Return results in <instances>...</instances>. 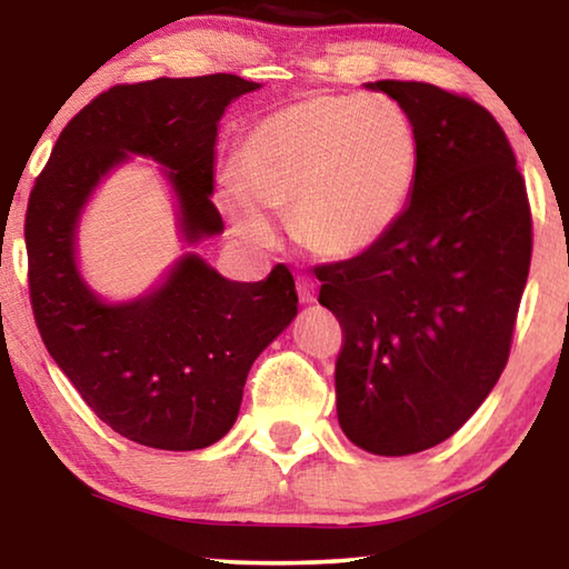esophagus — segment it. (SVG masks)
<instances>
[{
  "mask_svg": "<svg viewBox=\"0 0 569 569\" xmlns=\"http://www.w3.org/2000/svg\"><path fill=\"white\" fill-rule=\"evenodd\" d=\"M298 295H300V302H316V279H310L306 274L298 277Z\"/></svg>",
  "mask_w": 569,
  "mask_h": 569,
  "instance_id": "obj_1",
  "label": "esophagus"
}]
</instances>
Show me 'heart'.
<instances>
[{
	"label": "heart",
	"instance_id": "1",
	"mask_svg": "<svg viewBox=\"0 0 569 569\" xmlns=\"http://www.w3.org/2000/svg\"><path fill=\"white\" fill-rule=\"evenodd\" d=\"M419 176V137L386 96H310L246 131L222 207L246 238L267 243L257 204L290 212L295 238L326 259L378 246L407 212Z\"/></svg>",
	"mask_w": 569,
	"mask_h": 569
}]
</instances>
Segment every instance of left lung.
Masks as SVG:
<instances>
[{
	"label": "left lung",
	"instance_id": "left-lung-1",
	"mask_svg": "<svg viewBox=\"0 0 569 569\" xmlns=\"http://www.w3.org/2000/svg\"><path fill=\"white\" fill-rule=\"evenodd\" d=\"M415 123L419 176L378 246L316 267L337 316V415L355 446L409 456L448 440L505 370L533 251L526 181L495 116L430 82L380 80Z\"/></svg>",
	"mask_w": 569,
	"mask_h": 569
}]
</instances>
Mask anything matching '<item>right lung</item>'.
I'll return each instance as SVG.
<instances>
[{
	"instance_id": "add662e5",
	"label": "right lung",
	"mask_w": 569,
	"mask_h": 569,
	"mask_svg": "<svg viewBox=\"0 0 569 569\" xmlns=\"http://www.w3.org/2000/svg\"><path fill=\"white\" fill-rule=\"evenodd\" d=\"M256 88L238 74L116 84L67 123L30 191L28 290L43 345L84 403L139 446L197 450L228 435L253 360L298 313L295 279L277 263L263 282H230L186 256L160 290L106 306L77 274V217L134 152L170 170L191 243L222 232L209 197L217 121Z\"/></svg>"
}]
</instances>
